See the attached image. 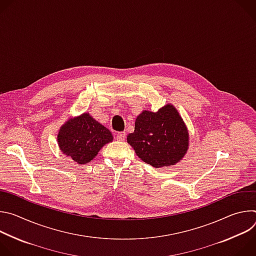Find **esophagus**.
<instances>
[{"instance_id": "obj_1", "label": "esophagus", "mask_w": 256, "mask_h": 256, "mask_svg": "<svg viewBox=\"0 0 256 256\" xmlns=\"http://www.w3.org/2000/svg\"><path fill=\"white\" fill-rule=\"evenodd\" d=\"M126 138V132H120L116 134V140H124Z\"/></svg>"}]
</instances>
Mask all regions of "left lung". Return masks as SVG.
Segmentation results:
<instances>
[{"label": "left lung", "mask_w": 256, "mask_h": 256, "mask_svg": "<svg viewBox=\"0 0 256 256\" xmlns=\"http://www.w3.org/2000/svg\"><path fill=\"white\" fill-rule=\"evenodd\" d=\"M128 142L144 162L159 168L174 165L186 155L188 134L176 109L166 105L157 112H142Z\"/></svg>", "instance_id": "obj_1"}]
</instances>
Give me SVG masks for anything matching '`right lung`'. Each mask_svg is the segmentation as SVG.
I'll list each match as a JSON object with an SVG mask.
<instances>
[{
  "instance_id": "right-lung-1",
  "label": "right lung",
  "mask_w": 256,
  "mask_h": 256,
  "mask_svg": "<svg viewBox=\"0 0 256 256\" xmlns=\"http://www.w3.org/2000/svg\"><path fill=\"white\" fill-rule=\"evenodd\" d=\"M112 140L110 130L89 114L68 120L60 128L58 136L60 151L78 164L89 163L103 146Z\"/></svg>"
}]
</instances>
